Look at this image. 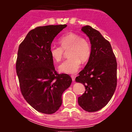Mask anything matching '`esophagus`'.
Masks as SVG:
<instances>
[{
  "mask_svg": "<svg viewBox=\"0 0 132 132\" xmlns=\"http://www.w3.org/2000/svg\"><path fill=\"white\" fill-rule=\"evenodd\" d=\"M71 78H72V81H75V78H76L75 76V75H71Z\"/></svg>",
  "mask_w": 132,
  "mask_h": 132,
  "instance_id": "34e87169",
  "label": "esophagus"
}]
</instances>
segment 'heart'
<instances>
[{
  "instance_id": "b5f03b06",
  "label": "heart",
  "mask_w": 132,
  "mask_h": 132,
  "mask_svg": "<svg viewBox=\"0 0 132 132\" xmlns=\"http://www.w3.org/2000/svg\"><path fill=\"white\" fill-rule=\"evenodd\" d=\"M61 46L51 45L49 53L53 60L60 62L63 59L64 51L68 52L69 58L60 64L59 71L61 72L73 74L81 66V61H87L91 55V46L86 38L80 35L70 32L62 36L59 40Z\"/></svg>"
}]
</instances>
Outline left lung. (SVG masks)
I'll list each match as a JSON object with an SVG mask.
<instances>
[{
  "mask_svg": "<svg viewBox=\"0 0 132 132\" xmlns=\"http://www.w3.org/2000/svg\"><path fill=\"white\" fill-rule=\"evenodd\" d=\"M91 44V55L76 81L85 86L78 104L86 111L101 110L112 97L117 86V63L110 43L99 31L90 26L82 27Z\"/></svg>",
  "mask_w": 132,
  "mask_h": 132,
  "instance_id": "obj_1",
  "label": "left lung"
}]
</instances>
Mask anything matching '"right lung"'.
<instances>
[{
	"label": "right lung",
	"instance_id": "right-lung-1",
	"mask_svg": "<svg viewBox=\"0 0 132 132\" xmlns=\"http://www.w3.org/2000/svg\"><path fill=\"white\" fill-rule=\"evenodd\" d=\"M66 25L38 27L20 43L16 71L22 94L33 108L52 114L62 104V94L72 82L67 74L54 69L49 49L53 40Z\"/></svg>",
	"mask_w": 132,
	"mask_h": 132
}]
</instances>
